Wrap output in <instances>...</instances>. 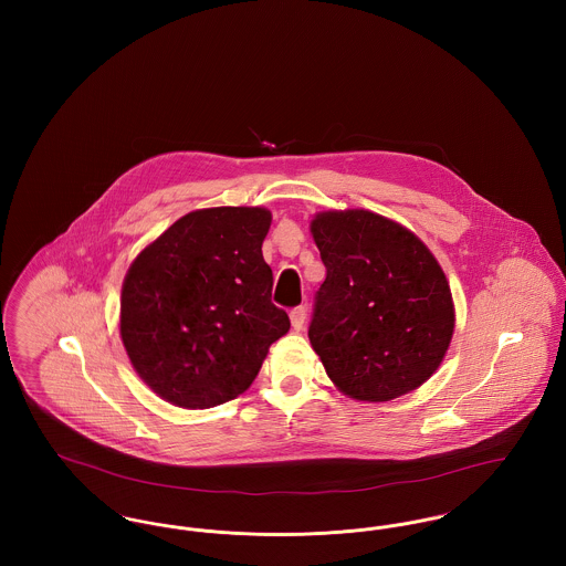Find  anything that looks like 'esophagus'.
<instances>
[{"label":"esophagus","mask_w":566,"mask_h":566,"mask_svg":"<svg viewBox=\"0 0 566 566\" xmlns=\"http://www.w3.org/2000/svg\"><path fill=\"white\" fill-rule=\"evenodd\" d=\"M305 318H307V310L301 305V307H294L292 312H290V321H292V326H294V331H301L303 328V324H305Z\"/></svg>","instance_id":"1"}]
</instances>
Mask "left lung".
Segmentation results:
<instances>
[{"label": "left lung", "instance_id": "obj_1", "mask_svg": "<svg viewBox=\"0 0 566 566\" xmlns=\"http://www.w3.org/2000/svg\"><path fill=\"white\" fill-rule=\"evenodd\" d=\"M312 235L326 279L310 342L328 379L368 403L422 386L444 359L455 326L451 287L431 250L366 209L318 213Z\"/></svg>", "mask_w": 566, "mask_h": 566}]
</instances>
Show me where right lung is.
I'll use <instances>...</instances> for the list:
<instances>
[{"instance_id": "1", "label": "right lung", "mask_w": 566, "mask_h": 566, "mask_svg": "<svg viewBox=\"0 0 566 566\" xmlns=\"http://www.w3.org/2000/svg\"><path fill=\"white\" fill-rule=\"evenodd\" d=\"M270 222L263 207L191 211L130 263L119 335L137 375L167 403L207 409L240 397L290 331L270 301L261 252Z\"/></svg>"}]
</instances>
